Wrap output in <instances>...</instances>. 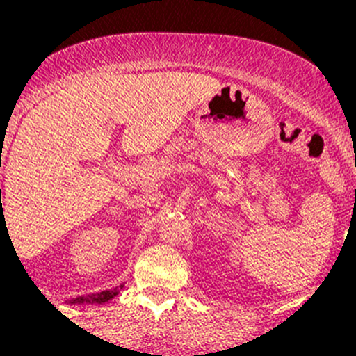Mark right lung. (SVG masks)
<instances>
[{
    "label": "right lung",
    "instance_id": "obj_1",
    "mask_svg": "<svg viewBox=\"0 0 356 356\" xmlns=\"http://www.w3.org/2000/svg\"><path fill=\"white\" fill-rule=\"evenodd\" d=\"M120 288H122V286H120ZM118 291H120V289L113 288V289H108V291L95 293V295L79 296V298H75V300H72L70 303H73V305H76V303H79V305H83V303H87V305L99 303V305H102V303H107V301L112 300V298H115L118 295Z\"/></svg>",
    "mask_w": 356,
    "mask_h": 356
}]
</instances>
